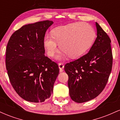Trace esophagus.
Masks as SVG:
<instances>
[{
    "instance_id": "1",
    "label": "esophagus",
    "mask_w": 120,
    "mask_h": 120,
    "mask_svg": "<svg viewBox=\"0 0 120 120\" xmlns=\"http://www.w3.org/2000/svg\"><path fill=\"white\" fill-rule=\"evenodd\" d=\"M64 65L63 63H60L59 64V68L60 69V72H62L63 71V69H64Z\"/></svg>"
}]
</instances>
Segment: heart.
Returning <instances> with one entry per match:
<instances>
[{"mask_svg":"<svg viewBox=\"0 0 120 120\" xmlns=\"http://www.w3.org/2000/svg\"><path fill=\"white\" fill-rule=\"evenodd\" d=\"M95 31L90 25L82 22L71 23L55 27L51 34H47L43 40L47 54L52 57L55 53L57 44L62 54L75 59L80 57L91 46L95 38ZM59 55L57 58L60 59Z\"/></svg>","mask_w":120,"mask_h":120,"instance_id":"heart-1","label":"heart"}]
</instances>
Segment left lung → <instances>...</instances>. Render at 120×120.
I'll use <instances>...</instances> for the list:
<instances>
[{
    "label": "left lung",
    "mask_w": 120,
    "mask_h": 120,
    "mask_svg": "<svg viewBox=\"0 0 120 120\" xmlns=\"http://www.w3.org/2000/svg\"><path fill=\"white\" fill-rule=\"evenodd\" d=\"M96 26L97 37L89 52L65 65L70 96L76 103L86 102L98 96L112 71L111 41L97 22Z\"/></svg>",
    "instance_id": "8db88e82"
}]
</instances>
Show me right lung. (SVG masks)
<instances>
[{
    "instance_id": "obj_1",
    "label": "right lung",
    "mask_w": 120,
    "mask_h": 120,
    "mask_svg": "<svg viewBox=\"0 0 120 120\" xmlns=\"http://www.w3.org/2000/svg\"><path fill=\"white\" fill-rule=\"evenodd\" d=\"M52 24L46 20L23 26L13 33L7 46L9 81L17 94L30 102L49 98L59 73L57 63L45 55L44 38Z\"/></svg>"
}]
</instances>
